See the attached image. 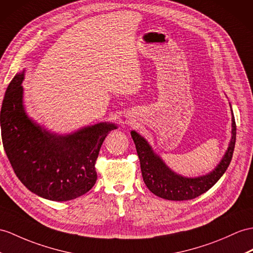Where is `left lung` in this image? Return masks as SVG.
Here are the masks:
<instances>
[{"instance_id":"1","label":"left lung","mask_w":253,"mask_h":253,"mask_svg":"<svg viewBox=\"0 0 253 253\" xmlns=\"http://www.w3.org/2000/svg\"><path fill=\"white\" fill-rule=\"evenodd\" d=\"M131 136L136 146L141 175L147 188L159 198L170 201H187L205 193L225 173L231 163L234 148H235L236 123L233 116L232 138L224 157L217 168L205 176L194 178L183 177L171 170L163 162V160L153 152L151 146L138 133L132 131Z\"/></svg>"}]
</instances>
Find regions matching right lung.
<instances>
[{
	"label": "right lung",
	"instance_id": "1",
	"mask_svg": "<svg viewBox=\"0 0 253 253\" xmlns=\"http://www.w3.org/2000/svg\"><path fill=\"white\" fill-rule=\"evenodd\" d=\"M24 71L8 84L0 122L3 147L15 174L31 192L50 201H71L96 181L95 162L107 134L117 128L101 122L67 135L48 132L23 107Z\"/></svg>",
	"mask_w": 253,
	"mask_h": 253
}]
</instances>
